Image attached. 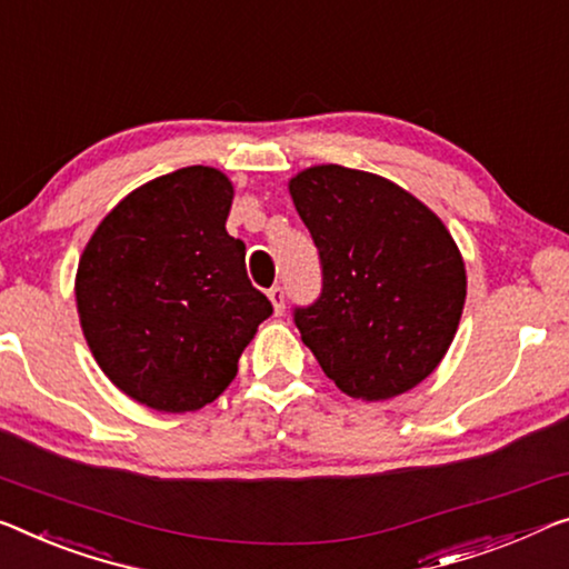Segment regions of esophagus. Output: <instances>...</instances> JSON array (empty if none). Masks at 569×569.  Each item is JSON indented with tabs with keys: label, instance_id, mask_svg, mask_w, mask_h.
I'll return each mask as SVG.
<instances>
[{
	"label": "esophagus",
	"instance_id": "1",
	"mask_svg": "<svg viewBox=\"0 0 569 569\" xmlns=\"http://www.w3.org/2000/svg\"><path fill=\"white\" fill-rule=\"evenodd\" d=\"M268 299L273 301V309H276V313H283V309H286V291H283V286H281V283H276L273 288H270V291H268Z\"/></svg>",
	"mask_w": 569,
	"mask_h": 569
}]
</instances>
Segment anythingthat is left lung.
Listing matches in <instances>:
<instances>
[{
	"mask_svg": "<svg viewBox=\"0 0 569 569\" xmlns=\"http://www.w3.org/2000/svg\"><path fill=\"white\" fill-rule=\"evenodd\" d=\"M319 250L321 293L296 307L339 391L383 401L442 362L465 307V262L435 211L386 178L313 166L288 183Z\"/></svg>",
	"mask_w": 569,
	"mask_h": 569,
	"instance_id": "8db88e82",
	"label": "left lung"
}]
</instances>
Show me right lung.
Wrapping results in <instances>:
<instances>
[{
  "label": "right lung",
  "instance_id": "obj_1",
  "mask_svg": "<svg viewBox=\"0 0 569 569\" xmlns=\"http://www.w3.org/2000/svg\"><path fill=\"white\" fill-rule=\"evenodd\" d=\"M232 193L217 168H178L117 203L79 260L76 303L99 368L156 411L214 401L273 313L224 230Z\"/></svg>",
  "mask_w": 569,
  "mask_h": 569
}]
</instances>
